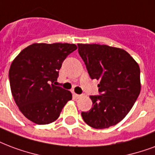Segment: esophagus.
<instances>
[{
    "instance_id": "obj_1",
    "label": "esophagus",
    "mask_w": 155,
    "mask_h": 155,
    "mask_svg": "<svg viewBox=\"0 0 155 155\" xmlns=\"http://www.w3.org/2000/svg\"><path fill=\"white\" fill-rule=\"evenodd\" d=\"M74 96L76 98H81V97H82L83 95H82V94H74Z\"/></svg>"
}]
</instances>
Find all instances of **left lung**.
Here are the masks:
<instances>
[{
    "instance_id": "left-lung-1",
    "label": "left lung",
    "mask_w": 155,
    "mask_h": 155,
    "mask_svg": "<svg viewBox=\"0 0 155 155\" xmlns=\"http://www.w3.org/2000/svg\"><path fill=\"white\" fill-rule=\"evenodd\" d=\"M90 78L99 81V95L89 96L93 107L82 112L84 122L95 129L117 124L132 108L140 92V71L123 49L99 44H78Z\"/></svg>"
}]
</instances>
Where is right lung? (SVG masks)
I'll return each instance as SVG.
<instances>
[{
  "mask_svg": "<svg viewBox=\"0 0 155 155\" xmlns=\"http://www.w3.org/2000/svg\"><path fill=\"white\" fill-rule=\"evenodd\" d=\"M76 49L73 43H34L20 51L11 63V93L28 120L38 125L51 123L71 99V93L54 84L62 62Z\"/></svg>",
  "mask_w": 155,
  "mask_h": 155,
  "instance_id": "right-lung-1",
  "label": "right lung"
}]
</instances>
